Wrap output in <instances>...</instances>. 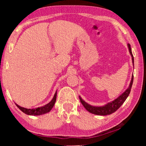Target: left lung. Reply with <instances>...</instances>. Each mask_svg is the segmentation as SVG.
<instances>
[{
	"label": "left lung",
	"instance_id": "left-lung-1",
	"mask_svg": "<svg viewBox=\"0 0 146 146\" xmlns=\"http://www.w3.org/2000/svg\"><path fill=\"white\" fill-rule=\"evenodd\" d=\"M127 47H128L129 54H130L131 56V60H132L133 68H134V63H133L134 60H133V56L132 52H131L130 44H127ZM133 80V75H132V76H131V79L130 83H129V86L127 87V88L119 96L117 97V98H115V100H113V101L106 104H104V106H92L90 104H89L86 102L80 96H79L80 100V102L82 104V105L84 106L85 108L90 113H92L95 115H106L111 114V113L115 112L117 109L120 108L121 106L122 105L123 102L125 101V100L127 99V98L128 97L129 93H130L131 86H132Z\"/></svg>",
	"mask_w": 146,
	"mask_h": 146
}]
</instances>
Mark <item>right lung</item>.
Listing matches in <instances>:
<instances>
[{"instance_id": "add662e5", "label": "right lung", "mask_w": 146, "mask_h": 146, "mask_svg": "<svg viewBox=\"0 0 146 146\" xmlns=\"http://www.w3.org/2000/svg\"><path fill=\"white\" fill-rule=\"evenodd\" d=\"M56 95H57V90L54 94V96L53 98L52 99V100L49 103H48L47 104L43 106L36 108H32V109L26 108L20 106L19 105L17 104L16 103L15 104L16 105H17V106L23 112L26 113V114L29 115H42V114H44V113L49 112V111L52 110V108L54 107V106L55 104L56 100Z\"/></svg>"}]
</instances>
